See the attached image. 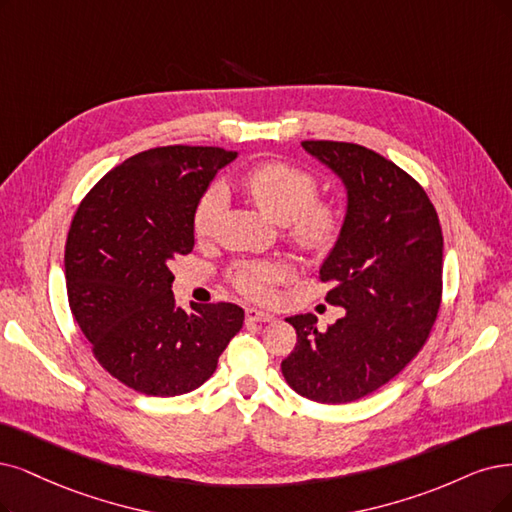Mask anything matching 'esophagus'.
Instances as JSON below:
<instances>
[{
  "mask_svg": "<svg viewBox=\"0 0 512 512\" xmlns=\"http://www.w3.org/2000/svg\"><path fill=\"white\" fill-rule=\"evenodd\" d=\"M274 316L270 312H263L257 308H246V323H270Z\"/></svg>",
  "mask_w": 512,
  "mask_h": 512,
  "instance_id": "34e87169",
  "label": "esophagus"
}]
</instances>
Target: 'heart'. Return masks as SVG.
<instances>
[{
	"instance_id": "heart-1",
	"label": "heart",
	"mask_w": 512,
	"mask_h": 512,
	"mask_svg": "<svg viewBox=\"0 0 512 512\" xmlns=\"http://www.w3.org/2000/svg\"><path fill=\"white\" fill-rule=\"evenodd\" d=\"M238 187L270 219L285 223L291 242L310 253H327L337 244L346 225V208L333 198L316 196L318 179L306 166L270 160L261 162L238 177ZM223 206V189L208 185L200 194L192 225L194 234L204 238L213 232L215 219ZM287 270L278 261L249 259L230 268V282L246 297L268 299Z\"/></svg>"
}]
</instances>
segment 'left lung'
I'll return each instance as SVG.
<instances>
[{"instance_id":"left-lung-1","label":"left lung","mask_w":512,"mask_h":512,"mask_svg":"<svg viewBox=\"0 0 512 512\" xmlns=\"http://www.w3.org/2000/svg\"><path fill=\"white\" fill-rule=\"evenodd\" d=\"M348 187L344 232L320 268L327 301L346 316L320 331L314 314L287 318L297 344L280 369L310 401L363 399L424 348L441 306L443 234L424 187L356 143L301 141Z\"/></svg>"}]
</instances>
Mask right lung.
I'll return each instance as SVG.
<instances>
[{"mask_svg": "<svg viewBox=\"0 0 512 512\" xmlns=\"http://www.w3.org/2000/svg\"><path fill=\"white\" fill-rule=\"evenodd\" d=\"M238 151L168 145L141 151L97 181L65 244L69 308L99 365L147 396L202 386L242 329L236 304L175 306L170 266L194 251L200 194Z\"/></svg>", "mask_w": 512, "mask_h": 512, "instance_id": "add662e5", "label": "right lung"}]
</instances>
